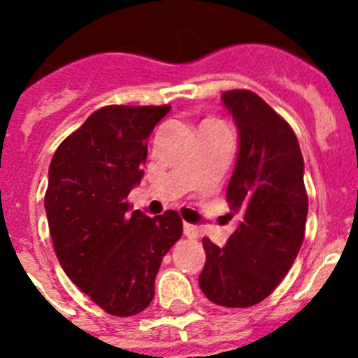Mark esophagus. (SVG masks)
Wrapping results in <instances>:
<instances>
[{"instance_id":"34e87169","label":"esophagus","mask_w":358,"mask_h":358,"mask_svg":"<svg viewBox=\"0 0 358 358\" xmlns=\"http://www.w3.org/2000/svg\"><path fill=\"white\" fill-rule=\"evenodd\" d=\"M183 234H185L189 239L196 241L197 237H199V229H197L196 225H192V223H183Z\"/></svg>"}]
</instances>
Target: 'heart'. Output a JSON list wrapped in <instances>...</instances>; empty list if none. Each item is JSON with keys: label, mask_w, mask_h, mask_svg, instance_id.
I'll return each instance as SVG.
<instances>
[{"label": "heart", "mask_w": 358, "mask_h": 358, "mask_svg": "<svg viewBox=\"0 0 358 358\" xmlns=\"http://www.w3.org/2000/svg\"><path fill=\"white\" fill-rule=\"evenodd\" d=\"M211 121H213V119H211Z\"/></svg>", "instance_id": "1"}]
</instances>
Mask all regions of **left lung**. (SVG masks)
<instances>
[{
  "mask_svg": "<svg viewBox=\"0 0 358 358\" xmlns=\"http://www.w3.org/2000/svg\"><path fill=\"white\" fill-rule=\"evenodd\" d=\"M239 129V156L227 189L239 227L223 248L202 239L199 286L209 301L246 308L282 282L305 239L308 196L294 131L249 90L222 95Z\"/></svg>",
  "mask_w": 358,
  "mask_h": 358,
  "instance_id": "left-lung-1",
  "label": "left lung"
}]
</instances>
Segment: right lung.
<instances>
[{
    "mask_svg": "<svg viewBox=\"0 0 358 358\" xmlns=\"http://www.w3.org/2000/svg\"><path fill=\"white\" fill-rule=\"evenodd\" d=\"M169 106H107L67 136L48 171L45 209L69 279L110 315L150 305L162 256L182 237L176 211L129 213L142 180L147 140Z\"/></svg>",
    "mask_w": 358,
    "mask_h": 358,
    "instance_id": "1",
    "label": "right lung"
}]
</instances>
